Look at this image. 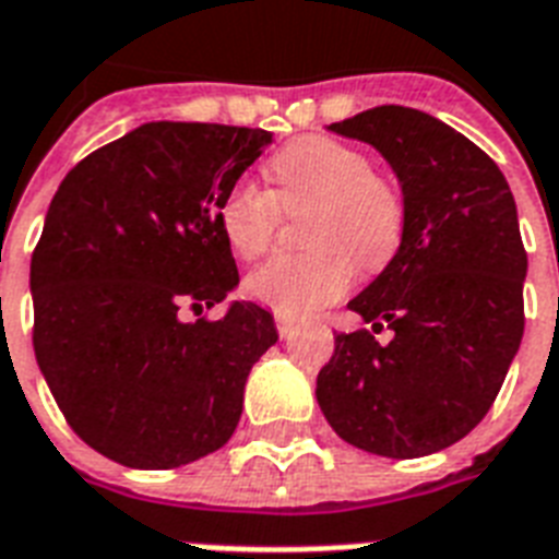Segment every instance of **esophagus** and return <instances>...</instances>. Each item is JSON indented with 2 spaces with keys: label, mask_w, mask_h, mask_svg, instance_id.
<instances>
[{
  "label": "esophagus",
  "mask_w": 559,
  "mask_h": 559,
  "mask_svg": "<svg viewBox=\"0 0 559 559\" xmlns=\"http://www.w3.org/2000/svg\"><path fill=\"white\" fill-rule=\"evenodd\" d=\"M276 332H280V338H292L294 332H297V323L292 318H283V314H276Z\"/></svg>",
  "instance_id": "esophagus-1"
}]
</instances>
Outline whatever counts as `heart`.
I'll return each instance as SVG.
<instances>
[{"label": "heart", "instance_id": "b5f03b06", "mask_svg": "<svg viewBox=\"0 0 559 559\" xmlns=\"http://www.w3.org/2000/svg\"><path fill=\"white\" fill-rule=\"evenodd\" d=\"M274 194L250 180L233 183L218 201V227L239 259H257L274 241L280 210L311 206L300 257H274L248 276V292L285 318H302L349 292L356 259L382 267L405 230L396 186L370 171V159L347 142L302 136L267 163ZM357 257L353 258L352 253Z\"/></svg>", "mask_w": 559, "mask_h": 559}]
</instances>
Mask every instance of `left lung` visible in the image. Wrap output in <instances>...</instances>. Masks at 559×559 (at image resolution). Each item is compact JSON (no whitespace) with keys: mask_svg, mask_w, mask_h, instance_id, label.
I'll list each match as a JSON object with an SVG mask.
<instances>
[{"mask_svg":"<svg viewBox=\"0 0 559 559\" xmlns=\"http://www.w3.org/2000/svg\"><path fill=\"white\" fill-rule=\"evenodd\" d=\"M373 145L400 180L405 230L384 271L349 300L373 331L335 335L318 405L335 435L382 457H423L490 411L522 344L527 253L499 166L435 116L382 104L329 124Z\"/></svg>","mask_w":559,"mask_h":559,"instance_id":"1","label":"left lung"}]
</instances>
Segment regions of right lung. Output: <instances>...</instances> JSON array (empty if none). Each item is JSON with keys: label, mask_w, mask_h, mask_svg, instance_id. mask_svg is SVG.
<instances>
[{"label": "right lung", "mask_w": 559, "mask_h": 559, "mask_svg": "<svg viewBox=\"0 0 559 559\" xmlns=\"http://www.w3.org/2000/svg\"><path fill=\"white\" fill-rule=\"evenodd\" d=\"M271 145L259 128L145 122L81 159L32 257L34 356L86 445L133 469L210 455L239 426L245 382L276 344L239 285L218 201Z\"/></svg>", "instance_id": "obj_1"}]
</instances>
